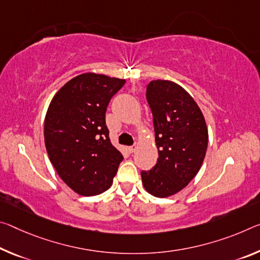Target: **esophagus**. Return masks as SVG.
Wrapping results in <instances>:
<instances>
[{"label": "esophagus", "instance_id": "1", "mask_svg": "<svg viewBox=\"0 0 260 260\" xmlns=\"http://www.w3.org/2000/svg\"><path fill=\"white\" fill-rule=\"evenodd\" d=\"M135 149H137V146H131V147H128V148H127V150H128L129 152H131V154H132V152H134L135 151Z\"/></svg>", "mask_w": 260, "mask_h": 260}]
</instances>
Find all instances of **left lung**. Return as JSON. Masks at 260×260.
Listing matches in <instances>:
<instances>
[{
	"mask_svg": "<svg viewBox=\"0 0 260 260\" xmlns=\"http://www.w3.org/2000/svg\"><path fill=\"white\" fill-rule=\"evenodd\" d=\"M158 149L156 166L142 171L146 191L167 198L187 186L203 166L208 145L204 114L186 90L172 81L156 80L147 86Z\"/></svg>",
	"mask_w": 260,
	"mask_h": 260,
	"instance_id": "8db88e82",
	"label": "left lung"
}]
</instances>
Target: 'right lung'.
I'll use <instances>...</instances> for the list:
<instances>
[{
    "instance_id": "right-lung-1",
    "label": "right lung",
    "mask_w": 260,
    "mask_h": 260,
    "mask_svg": "<svg viewBox=\"0 0 260 260\" xmlns=\"http://www.w3.org/2000/svg\"><path fill=\"white\" fill-rule=\"evenodd\" d=\"M125 80L85 73L68 81L48 106L45 146L60 178L84 197L112 185L122 155L112 146L105 123L109 103Z\"/></svg>"
}]
</instances>
